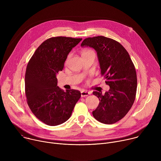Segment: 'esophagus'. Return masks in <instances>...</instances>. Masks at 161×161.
<instances>
[{"instance_id": "obj_1", "label": "esophagus", "mask_w": 161, "mask_h": 161, "mask_svg": "<svg viewBox=\"0 0 161 161\" xmlns=\"http://www.w3.org/2000/svg\"><path fill=\"white\" fill-rule=\"evenodd\" d=\"M90 94V93L86 91V90H83L81 92V97H86Z\"/></svg>"}]
</instances>
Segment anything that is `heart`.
<instances>
[{"label":"heart","mask_w":161,"mask_h":161,"mask_svg":"<svg viewBox=\"0 0 161 161\" xmlns=\"http://www.w3.org/2000/svg\"><path fill=\"white\" fill-rule=\"evenodd\" d=\"M90 52H93V51L89 50H84V51L82 52V55H83V54H85V53H90ZM69 58H70V55L67 57V59H66V60H65V63H67V62H68L69 60Z\"/></svg>","instance_id":"1"}]
</instances>
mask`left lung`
I'll list each match as a JSON object with an SVG mask.
<instances>
[{
    "label": "left lung",
    "mask_w": 161,
    "mask_h": 161,
    "mask_svg": "<svg viewBox=\"0 0 161 161\" xmlns=\"http://www.w3.org/2000/svg\"><path fill=\"white\" fill-rule=\"evenodd\" d=\"M81 47L96 50L101 76L109 86L104 95L93 92L100 101L92 111L93 116L103 124L116 123L126 115L136 98L137 76L134 65L125 48L113 39L102 36L87 37Z\"/></svg>",
    "instance_id": "8db88e82"
}]
</instances>
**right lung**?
<instances>
[{
	"instance_id": "add662e5",
	"label": "right lung",
	"mask_w": 161,
	"mask_h": 161,
	"mask_svg": "<svg viewBox=\"0 0 161 161\" xmlns=\"http://www.w3.org/2000/svg\"><path fill=\"white\" fill-rule=\"evenodd\" d=\"M81 38L53 37L44 41L28 62L25 77L27 104L34 115L45 124L55 126L70 118L81 97L79 90L64 92L57 86V75L73 48Z\"/></svg>"
}]
</instances>
